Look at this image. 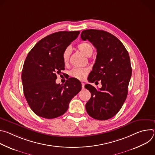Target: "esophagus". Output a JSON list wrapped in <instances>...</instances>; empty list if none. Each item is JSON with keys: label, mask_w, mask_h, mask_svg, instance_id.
Segmentation results:
<instances>
[{"label": "esophagus", "mask_w": 155, "mask_h": 155, "mask_svg": "<svg viewBox=\"0 0 155 155\" xmlns=\"http://www.w3.org/2000/svg\"><path fill=\"white\" fill-rule=\"evenodd\" d=\"M81 86H82L83 89H84V83H83V82H81Z\"/></svg>", "instance_id": "1"}]
</instances>
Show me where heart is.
<instances>
[{
    "label": "heart",
    "instance_id": "1",
    "mask_svg": "<svg viewBox=\"0 0 155 155\" xmlns=\"http://www.w3.org/2000/svg\"><path fill=\"white\" fill-rule=\"evenodd\" d=\"M78 50L87 57H90L94 51L92 44L88 42H82L77 45ZM71 54V49L69 48H66L62 54L63 62L65 64H67L69 61ZM88 74V69L84 68H75L70 72V75L76 79L82 80L84 79Z\"/></svg>",
    "mask_w": 155,
    "mask_h": 155
}]
</instances>
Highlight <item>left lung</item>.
<instances>
[{"label":"left lung","mask_w":155,"mask_h":155,"mask_svg":"<svg viewBox=\"0 0 155 155\" xmlns=\"http://www.w3.org/2000/svg\"><path fill=\"white\" fill-rule=\"evenodd\" d=\"M81 38L89 40L97 50L87 80L91 83L101 80L102 84L99 90L90 84L84 86L91 94L85 106L86 112L96 120H106L120 111L126 99L132 74L129 56L121 41L108 32L84 30Z\"/></svg>","instance_id":"obj_1"}]
</instances>
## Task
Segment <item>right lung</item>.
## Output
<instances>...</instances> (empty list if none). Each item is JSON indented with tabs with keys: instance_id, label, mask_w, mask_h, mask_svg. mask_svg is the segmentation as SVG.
Instances as JSON below:
<instances>
[{
	"instance_id": "obj_1",
	"label": "right lung",
	"mask_w": 155,
	"mask_h": 155,
	"mask_svg": "<svg viewBox=\"0 0 155 155\" xmlns=\"http://www.w3.org/2000/svg\"><path fill=\"white\" fill-rule=\"evenodd\" d=\"M80 31H60L40 40L28 53L21 79L25 98L32 111L47 119L62 115L71 99L81 90V82L73 78L56 84L57 75L64 70L62 54Z\"/></svg>"
}]
</instances>
